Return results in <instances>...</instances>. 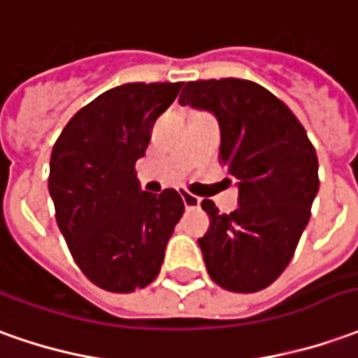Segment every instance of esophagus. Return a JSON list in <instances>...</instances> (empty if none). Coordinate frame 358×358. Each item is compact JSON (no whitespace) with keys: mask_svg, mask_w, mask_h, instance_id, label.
Segmentation results:
<instances>
[{"mask_svg":"<svg viewBox=\"0 0 358 358\" xmlns=\"http://www.w3.org/2000/svg\"><path fill=\"white\" fill-rule=\"evenodd\" d=\"M181 199H183L185 208H196V206H201V199L199 196H194L191 193H181Z\"/></svg>","mask_w":358,"mask_h":358,"instance_id":"34e87169","label":"esophagus"}]
</instances>
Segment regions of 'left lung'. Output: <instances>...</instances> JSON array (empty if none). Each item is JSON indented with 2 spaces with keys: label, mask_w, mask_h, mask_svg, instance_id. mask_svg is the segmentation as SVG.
<instances>
[{
  "label": "left lung",
  "mask_w": 358,
  "mask_h": 358,
  "mask_svg": "<svg viewBox=\"0 0 358 358\" xmlns=\"http://www.w3.org/2000/svg\"><path fill=\"white\" fill-rule=\"evenodd\" d=\"M179 103L218 120L220 157L240 194L230 214L203 201L206 271L226 290L257 292L287 268L308 226L320 189L314 146L290 108L253 81H189Z\"/></svg>",
  "instance_id": "obj_1"
}]
</instances>
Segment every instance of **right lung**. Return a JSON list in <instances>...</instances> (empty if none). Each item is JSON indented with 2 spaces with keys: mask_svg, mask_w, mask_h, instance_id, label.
<instances>
[{
  "mask_svg": "<svg viewBox=\"0 0 358 358\" xmlns=\"http://www.w3.org/2000/svg\"><path fill=\"white\" fill-rule=\"evenodd\" d=\"M183 83H124L76 113L50 155L56 222L83 275L108 292L150 285L181 220L175 189L142 191L134 165Z\"/></svg>",
  "mask_w": 358,
  "mask_h": 358,
  "instance_id": "obj_1",
  "label": "right lung"
}]
</instances>
